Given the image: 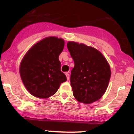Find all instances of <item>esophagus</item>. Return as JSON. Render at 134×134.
I'll return each instance as SVG.
<instances>
[{"instance_id":"1","label":"esophagus","mask_w":134,"mask_h":134,"mask_svg":"<svg viewBox=\"0 0 134 134\" xmlns=\"http://www.w3.org/2000/svg\"><path fill=\"white\" fill-rule=\"evenodd\" d=\"M65 75H66V76H67V80H69V78H70V75H69V72H66V73H65Z\"/></svg>"}]
</instances>
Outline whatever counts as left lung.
<instances>
[{"mask_svg": "<svg viewBox=\"0 0 134 134\" xmlns=\"http://www.w3.org/2000/svg\"><path fill=\"white\" fill-rule=\"evenodd\" d=\"M67 48L74 59L70 82L73 95L79 102L91 103L99 99L110 79V67L102 54L95 48L73 41Z\"/></svg>", "mask_w": 134, "mask_h": 134, "instance_id": "obj_1", "label": "left lung"}]
</instances>
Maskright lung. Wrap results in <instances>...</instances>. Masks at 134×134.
I'll return each mask as SVG.
<instances>
[{
  "label": "right lung",
  "instance_id": "add662e5",
  "mask_svg": "<svg viewBox=\"0 0 134 134\" xmlns=\"http://www.w3.org/2000/svg\"><path fill=\"white\" fill-rule=\"evenodd\" d=\"M64 46L63 39L50 37L37 43L26 54L20 64V73L24 85L31 95L48 98L67 80L60 71L58 59Z\"/></svg>",
  "mask_w": 134,
  "mask_h": 134
}]
</instances>
